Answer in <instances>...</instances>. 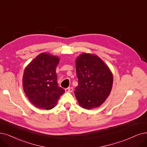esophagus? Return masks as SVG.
Masks as SVG:
<instances>
[{
    "mask_svg": "<svg viewBox=\"0 0 147 147\" xmlns=\"http://www.w3.org/2000/svg\"><path fill=\"white\" fill-rule=\"evenodd\" d=\"M72 91H73V88L72 87H69V88H67V89H65L66 92L70 93V92H72Z\"/></svg>",
    "mask_w": 147,
    "mask_h": 147,
    "instance_id": "esophagus-1",
    "label": "esophagus"
}]
</instances>
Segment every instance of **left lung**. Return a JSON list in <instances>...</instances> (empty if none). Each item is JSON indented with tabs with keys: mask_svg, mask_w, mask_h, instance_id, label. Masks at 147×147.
Here are the masks:
<instances>
[{
	"mask_svg": "<svg viewBox=\"0 0 147 147\" xmlns=\"http://www.w3.org/2000/svg\"><path fill=\"white\" fill-rule=\"evenodd\" d=\"M75 61L78 84L74 93L79 105L87 110L99 107L111 90L112 73L96 55L83 53Z\"/></svg>",
	"mask_w": 147,
	"mask_h": 147,
	"instance_id": "1",
	"label": "left lung"
}]
</instances>
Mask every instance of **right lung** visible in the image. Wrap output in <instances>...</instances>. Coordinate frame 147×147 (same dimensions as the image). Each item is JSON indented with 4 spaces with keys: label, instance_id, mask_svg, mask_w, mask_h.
Masks as SVG:
<instances>
[{
    "label": "right lung",
    "instance_id": "1",
    "mask_svg": "<svg viewBox=\"0 0 147 147\" xmlns=\"http://www.w3.org/2000/svg\"><path fill=\"white\" fill-rule=\"evenodd\" d=\"M58 57L43 52L26 67L23 75V87L29 100L41 109L50 110L64 93L57 84L56 67Z\"/></svg>",
    "mask_w": 147,
    "mask_h": 147
}]
</instances>
